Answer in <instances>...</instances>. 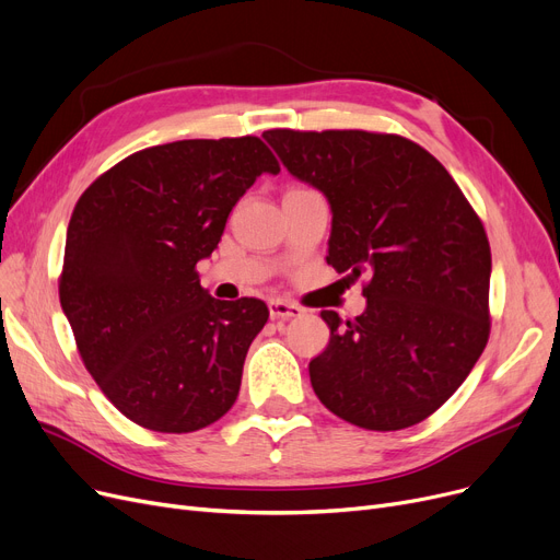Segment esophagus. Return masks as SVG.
Wrapping results in <instances>:
<instances>
[{"label": "esophagus", "mask_w": 560, "mask_h": 560, "mask_svg": "<svg viewBox=\"0 0 560 560\" xmlns=\"http://www.w3.org/2000/svg\"><path fill=\"white\" fill-rule=\"evenodd\" d=\"M270 315L275 320H293V318H300V315H304V308L298 306V304H290L285 300H270Z\"/></svg>", "instance_id": "1"}]
</instances>
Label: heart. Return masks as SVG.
Segmentation results:
<instances>
[{
    "label": "heart",
    "mask_w": 560,
    "mask_h": 560,
    "mask_svg": "<svg viewBox=\"0 0 560 560\" xmlns=\"http://www.w3.org/2000/svg\"><path fill=\"white\" fill-rule=\"evenodd\" d=\"M293 189H295V187H293Z\"/></svg>",
    "instance_id": "b5f03b06"
}]
</instances>
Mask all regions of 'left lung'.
I'll return each mask as SVG.
<instances>
[{
    "instance_id": "1",
    "label": "left lung",
    "mask_w": 560,
    "mask_h": 560,
    "mask_svg": "<svg viewBox=\"0 0 560 560\" xmlns=\"http://www.w3.org/2000/svg\"><path fill=\"white\" fill-rule=\"evenodd\" d=\"M295 178L331 208L327 262L366 275V311H323L329 346L311 359L315 396L343 421L402 430L467 380L490 338L492 254L465 194L419 143L366 130H267Z\"/></svg>"
}]
</instances>
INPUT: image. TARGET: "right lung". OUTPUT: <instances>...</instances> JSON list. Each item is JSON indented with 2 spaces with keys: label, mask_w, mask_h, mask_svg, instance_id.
<instances>
[{
  "label": "right lung",
  "mask_w": 560,
  "mask_h": 560,
  "mask_svg": "<svg viewBox=\"0 0 560 560\" xmlns=\"http://www.w3.org/2000/svg\"><path fill=\"white\" fill-rule=\"evenodd\" d=\"M260 174L279 162L258 137L183 139L120 160L72 210L61 308L91 377L141 428L201 430L237 398L270 311L210 298L197 262Z\"/></svg>",
  "instance_id": "obj_1"
}]
</instances>
